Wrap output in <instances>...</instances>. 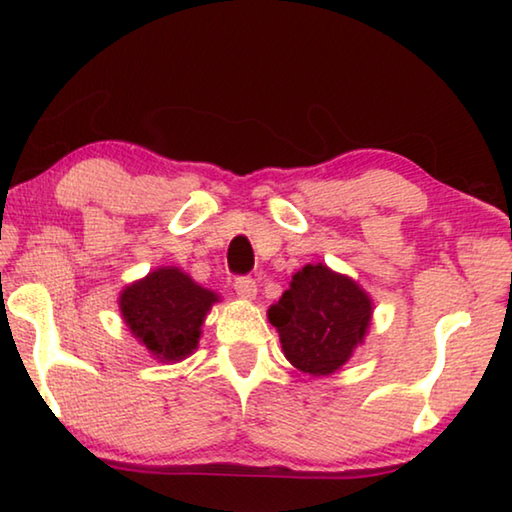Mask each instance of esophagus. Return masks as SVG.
I'll return each instance as SVG.
<instances>
[{
	"mask_svg": "<svg viewBox=\"0 0 512 512\" xmlns=\"http://www.w3.org/2000/svg\"><path fill=\"white\" fill-rule=\"evenodd\" d=\"M235 291L244 300H253L257 296V282L253 280V277H237Z\"/></svg>",
	"mask_w": 512,
	"mask_h": 512,
	"instance_id": "1",
	"label": "esophagus"
}]
</instances>
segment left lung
<instances>
[{
    "label": "left lung",
    "mask_w": 512,
    "mask_h": 512,
    "mask_svg": "<svg viewBox=\"0 0 512 512\" xmlns=\"http://www.w3.org/2000/svg\"><path fill=\"white\" fill-rule=\"evenodd\" d=\"M372 309L357 280L318 262L293 273L289 289L266 314L291 366L309 377H329L366 341Z\"/></svg>",
    "instance_id": "1"
}]
</instances>
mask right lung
<instances>
[{
  "label": "right lung",
  "mask_w": 512,
  "mask_h": 512,
  "mask_svg": "<svg viewBox=\"0 0 512 512\" xmlns=\"http://www.w3.org/2000/svg\"><path fill=\"white\" fill-rule=\"evenodd\" d=\"M221 296L183 268L160 266L121 289L119 314L128 332L160 363H178L198 350L203 323Z\"/></svg>",
  "instance_id": "obj_1"
}]
</instances>
